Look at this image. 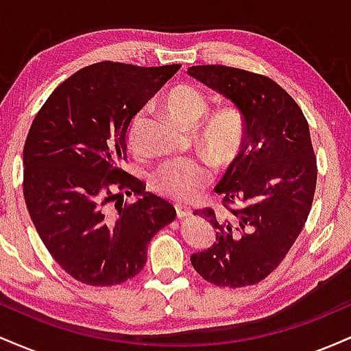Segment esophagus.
Masks as SVG:
<instances>
[{
  "mask_svg": "<svg viewBox=\"0 0 351 351\" xmlns=\"http://www.w3.org/2000/svg\"><path fill=\"white\" fill-rule=\"evenodd\" d=\"M175 208H176V216H178L180 219H183V217L191 216V208L183 206V204H176Z\"/></svg>",
  "mask_w": 351,
  "mask_h": 351,
  "instance_id": "34e87169",
  "label": "esophagus"
}]
</instances>
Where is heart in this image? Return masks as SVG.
I'll list each match as a JSON object with an SVG mask.
<instances>
[{"label":"heart","mask_w":351,"mask_h":351,"mask_svg":"<svg viewBox=\"0 0 351 351\" xmlns=\"http://www.w3.org/2000/svg\"><path fill=\"white\" fill-rule=\"evenodd\" d=\"M163 107L176 123L184 128L195 127L206 115L209 102L206 95L191 86L171 88L163 99ZM143 122V112L132 120L128 138L135 147L138 132ZM245 134L244 117L234 107H224L213 112L201 127L198 140L216 162L232 158L241 148ZM213 178L211 167L201 160H176L163 165L153 176L156 191L178 201H189L203 189Z\"/></svg>","instance_id":"obj_1"}]
</instances>
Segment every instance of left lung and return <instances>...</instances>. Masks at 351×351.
<instances>
[{"label": "left lung", "mask_w": 351, "mask_h": 351, "mask_svg": "<svg viewBox=\"0 0 351 351\" xmlns=\"http://www.w3.org/2000/svg\"><path fill=\"white\" fill-rule=\"evenodd\" d=\"M188 75L231 100L245 125L241 153L215 188L228 213H195L216 229V243L193 254L191 264L221 287L257 284L287 256L312 208L317 160L308 123L265 75L226 66H193ZM234 202L237 208L227 206Z\"/></svg>", "instance_id": "1"}]
</instances>
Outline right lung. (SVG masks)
<instances>
[{"label": "right lung", "mask_w": 351, "mask_h": 351, "mask_svg": "<svg viewBox=\"0 0 351 351\" xmlns=\"http://www.w3.org/2000/svg\"><path fill=\"white\" fill-rule=\"evenodd\" d=\"M180 67L92 64L58 86L33 120L24 201L47 251L79 282L108 287L135 277L152 237L175 219V208L120 162L134 117ZM123 194L137 201L123 205Z\"/></svg>", "instance_id": "1"}]
</instances>
